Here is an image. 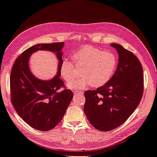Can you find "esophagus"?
<instances>
[{"mask_svg":"<svg viewBox=\"0 0 157 157\" xmlns=\"http://www.w3.org/2000/svg\"><path fill=\"white\" fill-rule=\"evenodd\" d=\"M74 93L75 94H83V92L82 91H75Z\"/></svg>","mask_w":157,"mask_h":157,"instance_id":"1","label":"esophagus"}]
</instances>
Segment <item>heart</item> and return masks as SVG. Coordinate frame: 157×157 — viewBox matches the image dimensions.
<instances>
[{
    "instance_id": "b5f03b06",
    "label": "heart",
    "mask_w": 157,
    "mask_h": 157,
    "mask_svg": "<svg viewBox=\"0 0 157 157\" xmlns=\"http://www.w3.org/2000/svg\"><path fill=\"white\" fill-rule=\"evenodd\" d=\"M73 59L76 65L81 67L82 75L75 81L67 84L69 88L74 90H82L90 85L94 88L105 85L112 77L117 65L115 53L89 45L76 52ZM60 73L62 78L69 82L74 80L77 70L73 62L64 60Z\"/></svg>"
}]
</instances>
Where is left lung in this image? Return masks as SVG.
<instances>
[{
    "instance_id": "1",
    "label": "left lung",
    "mask_w": 157,
    "mask_h": 157,
    "mask_svg": "<svg viewBox=\"0 0 157 157\" xmlns=\"http://www.w3.org/2000/svg\"><path fill=\"white\" fill-rule=\"evenodd\" d=\"M119 55L115 73L109 81L96 90L84 93V112L99 131L117 128L137 108L143 94V70L137 57L117 44L110 45Z\"/></svg>"
}]
</instances>
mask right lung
I'll return each instance as SVG.
<instances>
[{"mask_svg":"<svg viewBox=\"0 0 157 157\" xmlns=\"http://www.w3.org/2000/svg\"><path fill=\"white\" fill-rule=\"evenodd\" d=\"M64 43L40 44L25 50L17 58L10 73L11 101L20 117L33 128L47 131L61 121L73 99V93L65 88L61 75V49ZM38 50L56 52L59 60L57 75L42 81L31 73L28 65L32 53Z\"/></svg>","mask_w":157,"mask_h":157,"instance_id":"add662e5","label":"right lung"}]
</instances>
